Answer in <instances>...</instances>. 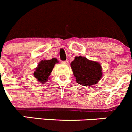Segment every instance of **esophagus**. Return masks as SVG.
Masks as SVG:
<instances>
[{"instance_id": "1", "label": "esophagus", "mask_w": 132, "mask_h": 132, "mask_svg": "<svg viewBox=\"0 0 132 132\" xmlns=\"http://www.w3.org/2000/svg\"><path fill=\"white\" fill-rule=\"evenodd\" d=\"M61 63L63 64V65H67L68 63V61H61Z\"/></svg>"}]
</instances>
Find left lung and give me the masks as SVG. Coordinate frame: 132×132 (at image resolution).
<instances>
[{
	"label": "left lung",
	"mask_w": 132,
	"mask_h": 132,
	"mask_svg": "<svg viewBox=\"0 0 132 132\" xmlns=\"http://www.w3.org/2000/svg\"><path fill=\"white\" fill-rule=\"evenodd\" d=\"M71 67L78 84L83 86L96 84L102 76V70L99 63L89 60L82 56H76Z\"/></svg>",
	"instance_id": "left-lung-1"
}]
</instances>
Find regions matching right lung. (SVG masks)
<instances>
[{
    "label": "right lung",
    "mask_w": 132,
    "mask_h": 132,
    "mask_svg": "<svg viewBox=\"0 0 132 132\" xmlns=\"http://www.w3.org/2000/svg\"><path fill=\"white\" fill-rule=\"evenodd\" d=\"M57 63H58V61L56 58L40 61L34 72V75L37 81L42 84H45L46 81H48L55 64Z\"/></svg>",
    "instance_id": "right-lung-1"
}]
</instances>
